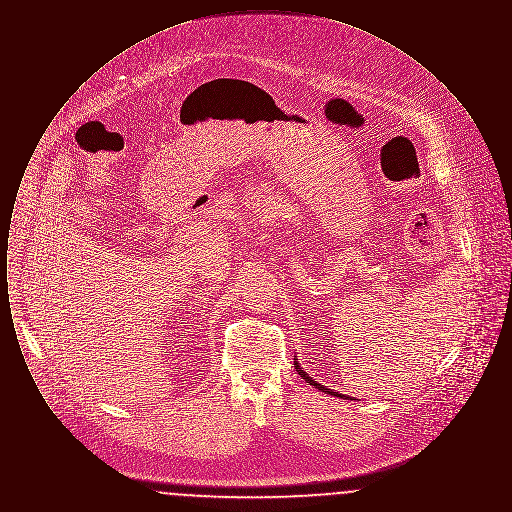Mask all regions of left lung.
Returning a JSON list of instances; mask_svg holds the SVG:
<instances>
[{
  "label": "left lung",
  "instance_id": "1",
  "mask_svg": "<svg viewBox=\"0 0 512 512\" xmlns=\"http://www.w3.org/2000/svg\"><path fill=\"white\" fill-rule=\"evenodd\" d=\"M293 365H295V370H297V374L307 382V384H311V386H315L317 390L324 391V393H330V395H336V397H345V399H351L349 395H343V393H338L336 390H330L328 386H322V384H318L317 380H313L303 368H301V365H299V361L293 357Z\"/></svg>",
  "mask_w": 512,
  "mask_h": 512
}]
</instances>
